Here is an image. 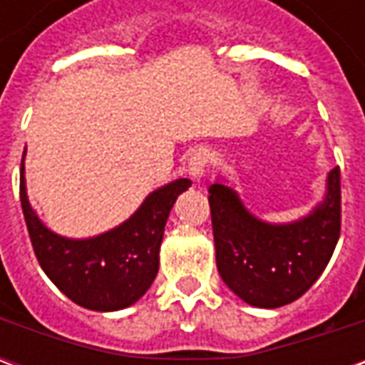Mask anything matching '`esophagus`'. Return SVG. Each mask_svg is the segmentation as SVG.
Segmentation results:
<instances>
[{
    "label": "esophagus",
    "instance_id": "1",
    "mask_svg": "<svg viewBox=\"0 0 365 365\" xmlns=\"http://www.w3.org/2000/svg\"><path fill=\"white\" fill-rule=\"evenodd\" d=\"M209 160H211V154H209L207 148H199V150H195L193 154H191L190 172L195 180L203 178L207 166H209Z\"/></svg>",
    "mask_w": 365,
    "mask_h": 365
}]
</instances>
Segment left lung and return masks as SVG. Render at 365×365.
<instances>
[{"label":"left lung","instance_id":"left-lung-1","mask_svg":"<svg viewBox=\"0 0 365 365\" xmlns=\"http://www.w3.org/2000/svg\"><path fill=\"white\" fill-rule=\"evenodd\" d=\"M217 269L248 305L275 309L313 285L340 237V168L327 180V195L313 213L289 225L256 219L229 185H209Z\"/></svg>","mask_w":365,"mask_h":365}]
</instances>
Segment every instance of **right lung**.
<instances>
[{"mask_svg":"<svg viewBox=\"0 0 365 365\" xmlns=\"http://www.w3.org/2000/svg\"><path fill=\"white\" fill-rule=\"evenodd\" d=\"M23 170L21 160V207L36 260L51 282L68 299L91 311H119L143 297L158 274L160 245L170 209L190 187V180H175L150 193L117 229L88 240H70L38 221L29 205Z\"/></svg>","mask_w":365,"mask_h":365,"instance_id":"right-lung-1","label":"right lung"}]
</instances>
